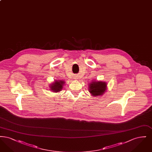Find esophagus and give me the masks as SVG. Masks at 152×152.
Wrapping results in <instances>:
<instances>
[{
    "instance_id": "esophagus-1",
    "label": "esophagus",
    "mask_w": 152,
    "mask_h": 152,
    "mask_svg": "<svg viewBox=\"0 0 152 152\" xmlns=\"http://www.w3.org/2000/svg\"><path fill=\"white\" fill-rule=\"evenodd\" d=\"M75 79H77V78H75Z\"/></svg>"
}]
</instances>
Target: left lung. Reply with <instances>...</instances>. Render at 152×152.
<instances>
[{
	"instance_id": "obj_1",
	"label": "left lung",
	"mask_w": 152,
	"mask_h": 152,
	"mask_svg": "<svg viewBox=\"0 0 152 152\" xmlns=\"http://www.w3.org/2000/svg\"><path fill=\"white\" fill-rule=\"evenodd\" d=\"M107 84L105 82L93 80L89 85V92L94 97L102 95L107 91Z\"/></svg>"
}]
</instances>
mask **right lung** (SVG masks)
Masks as SVG:
<instances>
[{"label": "right lung", "mask_w": 152, "mask_h": 152, "mask_svg": "<svg viewBox=\"0 0 152 152\" xmlns=\"http://www.w3.org/2000/svg\"><path fill=\"white\" fill-rule=\"evenodd\" d=\"M65 82L63 80H56L50 86V88L53 92H58L62 90Z\"/></svg>", "instance_id": "1"}]
</instances>
